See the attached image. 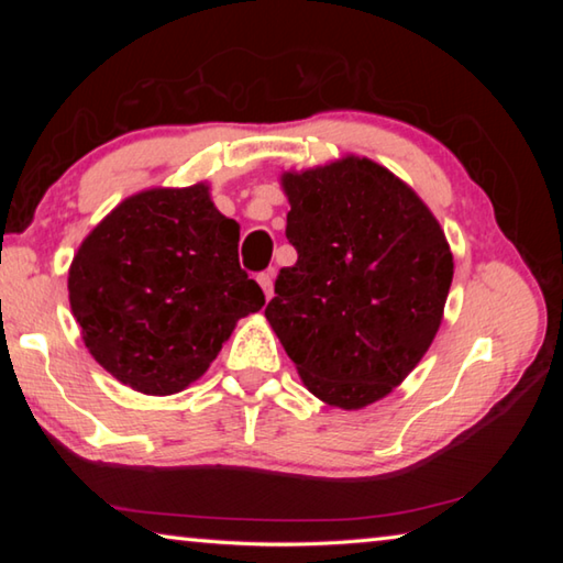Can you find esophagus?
Here are the masks:
<instances>
[{"instance_id":"34e87169","label":"esophagus","mask_w":563,"mask_h":563,"mask_svg":"<svg viewBox=\"0 0 563 563\" xmlns=\"http://www.w3.org/2000/svg\"><path fill=\"white\" fill-rule=\"evenodd\" d=\"M273 280H275V273H273V271L258 275V283H261V288H263L265 298H268V300L273 298Z\"/></svg>"}]
</instances>
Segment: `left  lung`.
<instances>
[{"label": "left lung", "instance_id": "1", "mask_svg": "<svg viewBox=\"0 0 563 563\" xmlns=\"http://www.w3.org/2000/svg\"><path fill=\"white\" fill-rule=\"evenodd\" d=\"M280 186L298 263L280 271L265 318L312 395L362 409L430 350L454 275L450 243L422 198L373 158L283 170Z\"/></svg>", "mask_w": 563, "mask_h": 563}]
</instances>
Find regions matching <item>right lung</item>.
<instances>
[{
	"mask_svg": "<svg viewBox=\"0 0 563 563\" xmlns=\"http://www.w3.org/2000/svg\"><path fill=\"white\" fill-rule=\"evenodd\" d=\"M238 241L241 225L203 180L123 198L69 265L71 316L91 357L154 397L203 377L238 320L265 305L241 271Z\"/></svg>",
	"mask_w": 563,
	"mask_h": 563,
	"instance_id": "add662e5",
	"label": "right lung"
}]
</instances>
